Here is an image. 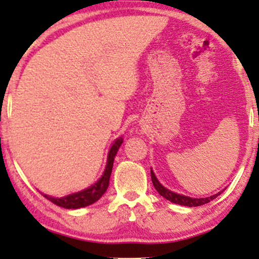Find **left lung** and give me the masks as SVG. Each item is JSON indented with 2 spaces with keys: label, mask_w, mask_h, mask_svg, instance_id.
I'll return each instance as SVG.
<instances>
[{
  "label": "left lung",
  "mask_w": 259,
  "mask_h": 259,
  "mask_svg": "<svg viewBox=\"0 0 259 259\" xmlns=\"http://www.w3.org/2000/svg\"><path fill=\"white\" fill-rule=\"evenodd\" d=\"M151 179H152L154 189L158 191V194L160 196H163L165 200L173 202V203L180 204V206H186V207L202 206V204H206V203H208V202L214 200L215 197H218V196L223 192V190H222V191L218 192V194L209 196V197H201V198H194V197H189V196H185V195L177 194V192L170 191V190L167 189V187H164L162 184L159 183V180L157 179L156 174H154L152 168H151Z\"/></svg>",
  "instance_id": "1"
}]
</instances>
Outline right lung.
I'll return each mask as SVG.
<instances>
[{
	"label": "right lung",
	"mask_w": 259,
	"mask_h": 259,
	"mask_svg": "<svg viewBox=\"0 0 259 259\" xmlns=\"http://www.w3.org/2000/svg\"><path fill=\"white\" fill-rule=\"evenodd\" d=\"M123 144V138H118L114 140V142L112 144L111 148H109L108 154H107V163L105 170H103L102 175L96 183L92 184L91 186L86 187V189L81 190V191L73 192L63 197H53V196L42 194L44 197H46L47 200L53 202L55 204H57L59 207L67 208V209H78V208H82L86 206H90V204L95 203L96 201H99L102 197L103 194L107 191L109 185V178L112 174V168H113V162H114V157L117 154L118 150Z\"/></svg>",
	"instance_id": "right-lung-1"
}]
</instances>
